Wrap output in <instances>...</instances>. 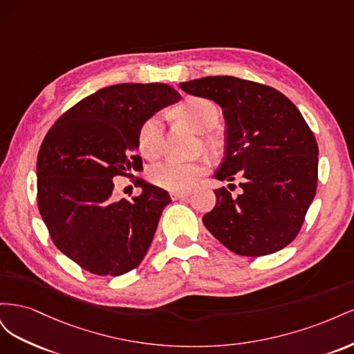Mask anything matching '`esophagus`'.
<instances>
[{"mask_svg":"<svg viewBox=\"0 0 354 354\" xmlns=\"http://www.w3.org/2000/svg\"><path fill=\"white\" fill-rule=\"evenodd\" d=\"M190 195V192L187 190H178V192H171V198L173 199H183Z\"/></svg>","mask_w":354,"mask_h":354,"instance_id":"esophagus-1","label":"esophagus"}]
</instances>
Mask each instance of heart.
Wrapping results in <instances>:
<instances>
[{"mask_svg":"<svg viewBox=\"0 0 354 354\" xmlns=\"http://www.w3.org/2000/svg\"><path fill=\"white\" fill-rule=\"evenodd\" d=\"M174 115L185 121L198 133H208L220 118L218 106L205 97H189L178 104ZM138 149L145 158L155 159L164 149V125L158 115H153L140 125L137 134ZM205 173V165L201 162H180L168 159L149 169V180L155 186L178 192L190 189L195 181Z\"/></svg>","mask_w":354,"mask_h":354,"instance_id":"obj_1","label":"heart"}]
</instances>
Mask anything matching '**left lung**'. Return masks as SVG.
Here are the masks:
<instances>
[{
  "instance_id": "obj_1",
  "label": "left lung",
  "mask_w": 354,
  "mask_h": 354,
  "mask_svg": "<svg viewBox=\"0 0 354 354\" xmlns=\"http://www.w3.org/2000/svg\"><path fill=\"white\" fill-rule=\"evenodd\" d=\"M180 87L221 106L226 156L216 178L242 177L238 196L227 187L214 190L217 202L202 218L205 227L239 255L285 248L301 230L317 187L319 149L303 115L281 91L248 80L205 77Z\"/></svg>"
}]
</instances>
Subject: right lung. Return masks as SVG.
<instances>
[{"label": "right lung", "instance_id": "right-lung-1", "mask_svg": "<svg viewBox=\"0 0 354 354\" xmlns=\"http://www.w3.org/2000/svg\"><path fill=\"white\" fill-rule=\"evenodd\" d=\"M180 100L167 84H116L73 104L55 122L37 159V199L53 243L81 269L121 276L142 263L168 192L131 176L142 194L113 201V178L130 177L140 125Z\"/></svg>", "mask_w": 354, "mask_h": 354}]
</instances>
